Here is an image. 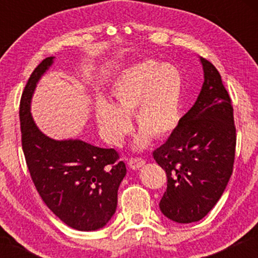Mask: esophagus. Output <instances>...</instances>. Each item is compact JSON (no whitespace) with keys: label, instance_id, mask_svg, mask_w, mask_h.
Instances as JSON below:
<instances>
[{"label":"esophagus","instance_id":"34e87169","mask_svg":"<svg viewBox=\"0 0 258 258\" xmlns=\"http://www.w3.org/2000/svg\"><path fill=\"white\" fill-rule=\"evenodd\" d=\"M128 165H130V167L132 168V170H138V168L143 167L144 165H146V161H144V160L141 159V158H136V159L130 160Z\"/></svg>","mask_w":258,"mask_h":258}]
</instances>
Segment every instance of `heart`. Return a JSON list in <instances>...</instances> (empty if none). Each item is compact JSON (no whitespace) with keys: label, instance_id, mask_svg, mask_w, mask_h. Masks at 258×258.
<instances>
[{"label":"heart","instance_id":"b5f03b06","mask_svg":"<svg viewBox=\"0 0 258 258\" xmlns=\"http://www.w3.org/2000/svg\"><path fill=\"white\" fill-rule=\"evenodd\" d=\"M111 103L99 100L96 121L103 138L114 147L122 144L131 130L133 115L139 132L133 141L136 152L152 141L172 135L182 111L183 76L172 64L144 60L127 68L111 86Z\"/></svg>","mask_w":258,"mask_h":258}]
</instances>
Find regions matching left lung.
Returning <instances> with one entry per match:
<instances>
[{
  "instance_id": "1",
  "label": "left lung",
  "mask_w": 258,
  "mask_h": 258,
  "mask_svg": "<svg viewBox=\"0 0 258 258\" xmlns=\"http://www.w3.org/2000/svg\"><path fill=\"white\" fill-rule=\"evenodd\" d=\"M204 84L199 96L165 144L153 153L166 171L160 210L168 220L191 223L212 210L229 182L235 155V126L220 73L199 57Z\"/></svg>"
}]
</instances>
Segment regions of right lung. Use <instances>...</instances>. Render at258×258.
I'll use <instances>...</instances> for the list:
<instances>
[{"instance_id":"obj_1","label":"right lung","mask_w":258,"mask_h":258,"mask_svg":"<svg viewBox=\"0 0 258 258\" xmlns=\"http://www.w3.org/2000/svg\"><path fill=\"white\" fill-rule=\"evenodd\" d=\"M55 57L42 60L31 74L20 100L22 146L32 182L43 203L67 226L81 232L104 228L116 211L117 190L126 166L116 150L78 138L53 139L38 128L31 99Z\"/></svg>"}]
</instances>
